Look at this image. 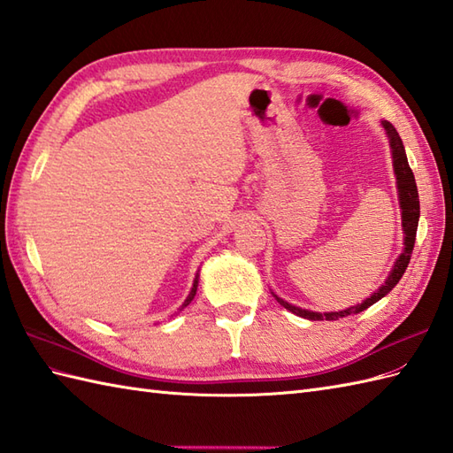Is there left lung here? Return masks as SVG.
Segmentation results:
<instances>
[{"label": "left lung", "instance_id": "8db88e82", "mask_svg": "<svg viewBox=\"0 0 453 453\" xmlns=\"http://www.w3.org/2000/svg\"><path fill=\"white\" fill-rule=\"evenodd\" d=\"M381 127L386 129V135L389 139V149H391V160H394V174L397 180V196H399V207H401V225H403V252L399 254V257L395 259L394 267H391L388 279L381 283V287L376 290V293H372L366 300L363 303L357 304V306H350L345 310H339V311H311V310H304V308H298L295 304H288L287 300L279 298L277 295H273L277 298V303L287 308L288 311H293V314L300 316V318H306V319H337V318H345L350 314H358V311H365L366 308H370L372 304H376L380 298H384L391 288H394L399 279L403 277L405 269L409 265V259L411 254H413V248H415V236H417V226H418V217H420V205H418V192H417V182H415V176H413V170H411L409 163H407V155H405V147L403 142H401V137L397 134V129L391 126L388 119H381Z\"/></svg>", "mask_w": 453, "mask_h": 453}]
</instances>
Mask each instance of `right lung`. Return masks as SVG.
<instances>
[{"instance_id": "obj_1", "label": "right lung", "mask_w": 453, "mask_h": 453, "mask_svg": "<svg viewBox=\"0 0 453 453\" xmlns=\"http://www.w3.org/2000/svg\"><path fill=\"white\" fill-rule=\"evenodd\" d=\"M197 283H199V273L196 275V279H194V287H192V290H189V295H188V298L184 300V304L182 306H180V310H182V308H186L189 303H192V300H194V296H196V293H197Z\"/></svg>"}]
</instances>
